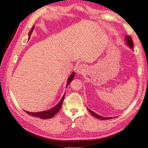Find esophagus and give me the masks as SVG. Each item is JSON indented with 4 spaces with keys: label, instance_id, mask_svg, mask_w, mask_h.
I'll use <instances>...</instances> for the list:
<instances>
[{
    "label": "esophagus",
    "instance_id": "obj_1",
    "mask_svg": "<svg viewBox=\"0 0 148 148\" xmlns=\"http://www.w3.org/2000/svg\"><path fill=\"white\" fill-rule=\"evenodd\" d=\"M86 66L84 65H79L77 68V72L78 75H82L85 72L86 70Z\"/></svg>",
    "mask_w": 148,
    "mask_h": 148
}]
</instances>
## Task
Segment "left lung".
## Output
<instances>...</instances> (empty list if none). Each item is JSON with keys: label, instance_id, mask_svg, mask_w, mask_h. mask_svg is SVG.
Segmentation results:
<instances>
[{"label": "left lung", "instance_id": "8db88e82", "mask_svg": "<svg viewBox=\"0 0 148 148\" xmlns=\"http://www.w3.org/2000/svg\"><path fill=\"white\" fill-rule=\"evenodd\" d=\"M125 40H126V45L133 50V41H132V38H130L129 36H125ZM87 109H88V110H89V112L91 113V114L92 115H93L94 117H95L99 119H101V120H107V119H112V117H102V116H101L97 114L95 112L89 109H88V108H87ZM115 117H114V118H115Z\"/></svg>", "mask_w": 148, "mask_h": 148}]
</instances>
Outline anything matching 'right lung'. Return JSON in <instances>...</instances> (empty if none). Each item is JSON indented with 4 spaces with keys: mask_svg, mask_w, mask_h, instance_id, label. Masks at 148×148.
<instances>
[{
    "mask_svg": "<svg viewBox=\"0 0 148 148\" xmlns=\"http://www.w3.org/2000/svg\"><path fill=\"white\" fill-rule=\"evenodd\" d=\"M34 28V26H33V28L31 29V30L30 31V32L29 33L28 40L30 38V36H31V33H32ZM74 77H75V72H74V71H73L72 73H71L70 75V77H69V78L67 79V83H66V88L68 86V85L73 79ZM65 95V93L64 94V96H62V99L59 101V102L58 103V104L56 106L52 107V108H51L50 109L47 110H44V111H41V112H28V111H26V110H25V112L26 114H28V115H29L31 116H33V117H34L41 118L42 119H47L52 118L60 110L61 107H62V103H63V101H64V99Z\"/></svg>",
    "mask_w": 148,
    "mask_h": 148,
    "instance_id": "add662e5",
    "label": "right lung"
}]
</instances>
